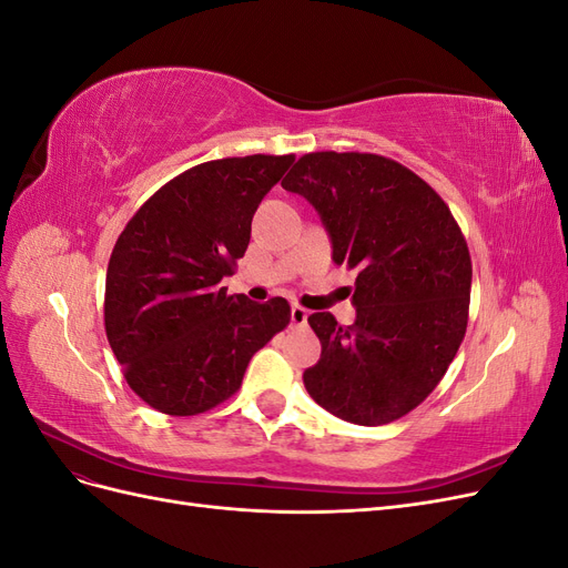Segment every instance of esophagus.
<instances>
[{
  "label": "esophagus",
  "instance_id": "esophagus-1",
  "mask_svg": "<svg viewBox=\"0 0 568 568\" xmlns=\"http://www.w3.org/2000/svg\"><path fill=\"white\" fill-rule=\"evenodd\" d=\"M307 322V311L301 305H291V324L303 326Z\"/></svg>",
  "mask_w": 568,
  "mask_h": 568
}]
</instances>
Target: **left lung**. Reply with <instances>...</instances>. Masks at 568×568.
Instances as JSON below:
<instances>
[{
	"instance_id": "8db88e82",
	"label": "left lung",
	"mask_w": 568,
	"mask_h": 568,
	"mask_svg": "<svg viewBox=\"0 0 568 568\" xmlns=\"http://www.w3.org/2000/svg\"><path fill=\"white\" fill-rule=\"evenodd\" d=\"M317 211L336 265L357 270L355 322L307 317L322 343L303 372L311 398L338 419H400L448 372L467 332L471 257L445 201L376 153H305L282 180Z\"/></svg>"
}]
</instances>
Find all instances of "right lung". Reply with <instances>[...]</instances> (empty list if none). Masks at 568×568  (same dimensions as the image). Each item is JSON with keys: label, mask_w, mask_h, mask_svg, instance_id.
Wrapping results in <instances>:
<instances>
[{"label": "right lung", "mask_w": 568, "mask_h": 568, "mask_svg": "<svg viewBox=\"0 0 568 568\" xmlns=\"http://www.w3.org/2000/svg\"><path fill=\"white\" fill-rule=\"evenodd\" d=\"M294 156L222 159L163 184L113 246L104 324L125 382L163 415L227 400L248 359L291 320L286 298L253 303L220 286L251 242V220Z\"/></svg>", "instance_id": "add662e5"}]
</instances>
